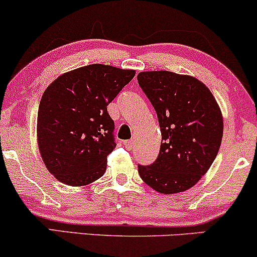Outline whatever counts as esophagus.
Segmentation results:
<instances>
[{
  "label": "esophagus",
  "instance_id": "esophagus-1",
  "mask_svg": "<svg viewBox=\"0 0 257 257\" xmlns=\"http://www.w3.org/2000/svg\"><path fill=\"white\" fill-rule=\"evenodd\" d=\"M123 147H125L126 149H127V150H131L132 148H134V141H125L123 142Z\"/></svg>",
  "mask_w": 257,
  "mask_h": 257
}]
</instances>
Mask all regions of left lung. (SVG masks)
<instances>
[{"instance_id": "8db88e82", "label": "left lung", "mask_w": 257, "mask_h": 257, "mask_svg": "<svg viewBox=\"0 0 257 257\" xmlns=\"http://www.w3.org/2000/svg\"><path fill=\"white\" fill-rule=\"evenodd\" d=\"M138 83L157 113L162 143L157 160L138 166L141 179L162 194L192 188L216 160L223 115L211 90L189 75L139 72Z\"/></svg>"}]
</instances>
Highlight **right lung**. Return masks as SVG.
<instances>
[{"label": "right lung", "mask_w": 257, "mask_h": 257, "mask_svg": "<svg viewBox=\"0 0 257 257\" xmlns=\"http://www.w3.org/2000/svg\"><path fill=\"white\" fill-rule=\"evenodd\" d=\"M131 69L90 64L57 77L41 96L37 119L40 156L50 173L69 186H85L106 172L116 147L107 112L135 77Z\"/></svg>", "instance_id": "obj_1"}]
</instances>
